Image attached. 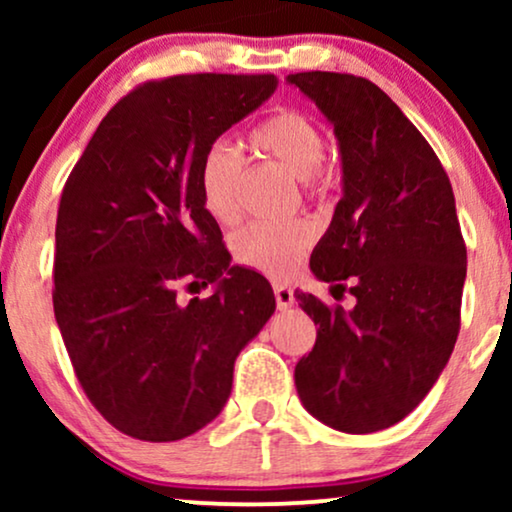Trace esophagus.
I'll return each mask as SVG.
<instances>
[{"instance_id":"34e87169","label":"esophagus","mask_w":512,"mask_h":512,"mask_svg":"<svg viewBox=\"0 0 512 512\" xmlns=\"http://www.w3.org/2000/svg\"><path fill=\"white\" fill-rule=\"evenodd\" d=\"M272 289H275V300H277V307L279 310H289V307L293 305V291H291V286H284V284H275L272 286Z\"/></svg>"}]
</instances>
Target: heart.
I'll return each mask as SVG.
<instances>
[{
	"mask_svg": "<svg viewBox=\"0 0 512 512\" xmlns=\"http://www.w3.org/2000/svg\"><path fill=\"white\" fill-rule=\"evenodd\" d=\"M249 149L256 156L275 160L293 177L303 179L312 195H324L333 186V170L324 158V132L303 111L279 109L247 135ZM242 158L233 146L216 142L202 153L198 186L202 207L214 221L233 226L240 219ZM314 242V230L307 221H258L251 223L233 240L235 258L265 277L284 279L296 272L307 249Z\"/></svg>",
	"mask_w": 512,
	"mask_h": 512,
	"instance_id": "obj_1",
	"label": "heart"
}]
</instances>
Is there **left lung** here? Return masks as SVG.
<instances>
[{
  "mask_svg": "<svg viewBox=\"0 0 512 512\" xmlns=\"http://www.w3.org/2000/svg\"><path fill=\"white\" fill-rule=\"evenodd\" d=\"M289 83L324 111L342 153L345 195L310 268L335 298H356L347 312L296 293L319 326L296 389L331 429L382 431L422 403L457 342L466 242L454 193L431 144L373 81L298 72Z\"/></svg>",
  "mask_w": 512,
  "mask_h": 512,
  "instance_id": "left-lung-1",
  "label": "left lung"
}]
</instances>
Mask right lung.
<instances>
[{
    "label": "right lung",
    "instance_id": "add662e5",
    "mask_svg": "<svg viewBox=\"0 0 512 512\" xmlns=\"http://www.w3.org/2000/svg\"><path fill=\"white\" fill-rule=\"evenodd\" d=\"M275 74L139 83L97 125L62 188L53 312L88 401L125 436L170 443L212 422L242 347L275 312L268 279L228 268L200 200V158L275 93ZM227 277L207 299L187 290Z\"/></svg>",
    "mask_w": 512,
    "mask_h": 512
}]
</instances>
